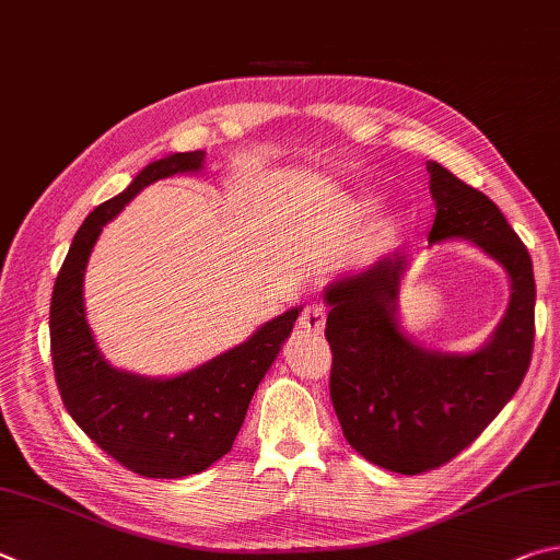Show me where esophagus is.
<instances>
[{
  "instance_id": "obj_1",
  "label": "esophagus",
  "mask_w": 560,
  "mask_h": 560,
  "mask_svg": "<svg viewBox=\"0 0 560 560\" xmlns=\"http://www.w3.org/2000/svg\"><path fill=\"white\" fill-rule=\"evenodd\" d=\"M299 325L308 332H320L325 328V308L320 306V303H311V306L301 311Z\"/></svg>"
}]
</instances>
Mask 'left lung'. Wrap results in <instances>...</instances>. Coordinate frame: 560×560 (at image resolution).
I'll return each mask as SVG.
<instances>
[{"instance_id": "obj_1", "label": "left lung", "mask_w": 560, "mask_h": 560, "mask_svg": "<svg viewBox=\"0 0 560 560\" xmlns=\"http://www.w3.org/2000/svg\"><path fill=\"white\" fill-rule=\"evenodd\" d=\"M425 168L435 202L429 242L470 240L506 271L512 296L480 350L453 354L425 350L401 330L404 252L325 289L330 399L345 439L370 463L401 475L435 470L465 451L520 389L534 350L536 283L524 242L485 192L435 161Z\"/></svg>"}]
</instances>
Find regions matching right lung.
I'll use <instances>...</instances> for the list:
<instances>
[{
	"label": "right lung",
	"mask_w": 560,
	"mask_h": 560,
	"mask_svg": "<svg viewBox=\"0 0 560 560\" xmlns=\"http://www.w3.org/2000/svg\"><path fill=\"white\" fill-rule=\"evenodd\" d=\"M202 159L206 151L159 159L125 192L90 212L50 296V358L66 411L119 465L161 480L202 472L230 453L254 392L301 313L291 308L277 315L237 348L171 380L115 370L100 354L83 306V277L100 232L141 188L200 171Z\"/></svg>",
	"instance_id": "obj_1"
}]
</instances>
